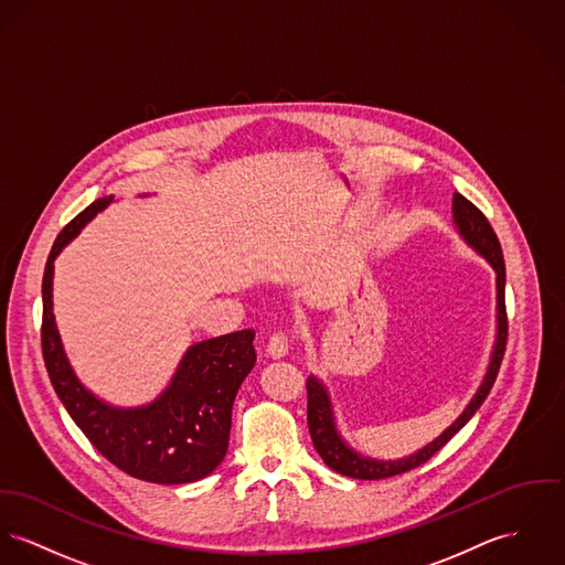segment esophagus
I'll use <instances>...</instances> for the list:
<instances>
[{
	"instance_id": "1",
	"label": "esophagus",
	"mask_w": 565,
	"mask_h": 565,
	"mask_svg": "<svg viewBox=\"0 0 565 565\" xmlns=\"http://www.w3.org/2000/svg\"><path fill=\"white\" fill-rule=\"evenodd\" d=\"M291 339L285 332H274L267 341V356L271 359H285L289 354Z\"/></svg>"
}]
</instances>
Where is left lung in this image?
Masks as SVG:
<instances>
[{
    "mask_svg": "<svg viewBox=\"0 0 565 565\" xmlns=\"http://www.w3.org/2000/svg\"><path fill=\"white\" fill-rule=\"evenodd\" d=\"M454 226L458 231V235L462 237L463 244L468 248H472L479 257L486 258L494 274H497V339H494V348L490 354V362L486 369V375L477 388V393L472 395V399L468 402V406L463 408L462 414L431 443H427L423 449L414 451L406 458L399 460H377V458H369L362 456L354 447H350V443L341 436L339 425H337V416L332 408V399L330 393L326 388V384L317 377V375H308V431L312 438V445L317 449V454L321 456V460L328 463L332 470L352 477V479H386V477H395L402 472H408L412 468L427 462L434 454H438L463 425L475 416V412L481 408V404L486 402L490 388L494 386V380L499 375L503 354H505V345H508V312H505V260H503V250L499 244L497 233L492 231L490 222L486 220V215L472 205L470 201H466L462 194H454Z\"/></svg>",
    "mask_w": 565,
    "mask_h": 565,
    "instance_id": "1",
    "label": "left lung"
}]
</instances>
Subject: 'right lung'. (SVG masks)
I'll return each mask as SVG.
<instances>
[{"mask_svg":"<svg viewBox=\"0 0 565 565\" xmlns=\"http://www.w3.org/2000/svg\"><path fill=\"white\" fill-rule=\"evenodd\" d=\"M114 196L86 206L53 244L43 276V356L53 391L103 456L151 483H192L226 456L235 395L257 362L255 330H237L188 348L170 384L151 404L120 408L88 391L66 359L53 315V260Z\"/></svg>","mask_w":565,"mask_h":565,"instance_id":"obj_1","label":"right lung"}]
</instances>
